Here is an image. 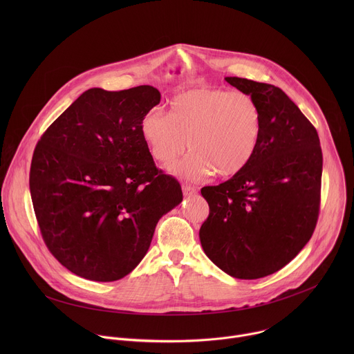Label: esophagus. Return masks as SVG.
Wrapping results in <instances>:
<instances>
[{"label":"esophagus","instance_id":"1","mask_svg":"<svg viewBox=\"0 0 354 354\" xmlns=\"http://www.w3.org/2000/svg\"><path fill=\"white\" fill-rule=\"evenodd\" d=\"M182 190H183L185 196H194V194H197V189L194 186H190V185H183Z\"/></svg>","mask_w":354,"mask_h":354}]
</instances>
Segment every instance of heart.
I'll return each mask as SVG.
<instances>
[{
	"label": "heart",
	"instance_id": "heart-1",
	"mask_svg": "<svg viewBox=\"0 0 354 354\" xmlns=\"http://www.w3.org/2000/svg\"><path fill=\"white\" fill-rule=\"evenodd\" d=\"M140 133L153 157L169 162L187 148L193 153L168 171L186 179L212 172L228 178L243 171L254 158L262 136V112L249 95L216 88H192L168 99V113L148 111Z\"/></svg>",
	"mask_w": 354,
	"mask_h": 354
}]
</instances>
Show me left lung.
Masks as SVG:
<instances>
[{"mask_svg":"<svg viewBox=\"0 0 354 354\" xmlns=\"http://www.w3.org/2000/svg\"><path fill=\"white\" fill-rule=\"evenodd\" d=\"M225 81L259 105L262 136L243 171L201 189L210 213L198 236L223 272L261 279L291 262L313 236L322 151L315 127L280 88L238 77Z\"/></svg>","mask_w":354,"mask_h":354,"instance_id":"obj_1","label":"left lung"}]
</instances>
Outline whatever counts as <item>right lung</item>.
Masks as SVG:
<instances>
[{
	"mask_svg": "<svg viewBox=\"0 0 354 354\" xmlns=\"http://www.w3.org/2000/svg\"><path fill=\"white\" fill-rule=\"evenodd\" d=\"M161 93L151 85L91 88L39 140L29 187L41 236L74 274L115 281L145 257L160 218L182 198L141 137Z\"/></svg>",
	"mask_w": 354,
	"mask_h": 354,
	"instance_id": "add662e5",
	"label": "right lung"
}]
</instances>
